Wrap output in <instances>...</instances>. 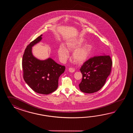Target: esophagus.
<instances>
[{
	"label": "esophagus",
	"instance_id": "obj_1",
	"mask_svg": "<svg viewBox=\"0 0 133 133\" xmlns=\"http://www.w3.org/2000/svg\"><path fill=\"white\" fill-rule=\"evenodd\" d=\"M68 70H69V71L70 72H71V73H73V72H75V69L74 68H69V69H68Z\"/></svg>",
	"mask_w": 133,
	"mask_h": 133
}]
</instances>
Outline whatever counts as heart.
I'll return each instance as SVG.
<instances>
[{
    "instance_id": "heart-1",
    "label": "heart",
    "mask_w": 133,
    "mask_h": 133,
    "mask_svg": "<svg viewBox=\"0 0 133 133\" xmlns=\"http://www.w3.org/2000/svg\"><path fill=\"white\" fill-rule=\"evenodd\" d=\"M85 42L84 39L79 38L78 39L72 40L66 43V47L70 51L75 50L73 53L72 57L75 62L81 64L85 62L90 57L92 53L93 48L91 44H85L82 45ZM57 53L60 59L64 62L69 56L68 49L64 45H60L58 49Z\"/></svg>"
}]
</instances>
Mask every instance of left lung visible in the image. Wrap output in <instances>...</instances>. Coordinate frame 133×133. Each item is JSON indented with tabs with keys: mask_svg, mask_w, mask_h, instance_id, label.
Instances as JSON below:
<instances>
[{
	"mask_svg": "<svg viewBox=\"0 0 133 133\" xmlns=\"http://www.w3.org/2000/svg\"><path fill=\"white\" fill-rule=\"evenodd\" d=\"M112 66V61L109 56L94 57L85 61L80 69L83 76L79 85L80 90L89 94L99 91L105 85Z\"/></svg>",
	"mask_w": 133,
	"mask_h": 133,
	"instance_id": "left-lung-1",
	"label": "left lung"
}]
</instances>
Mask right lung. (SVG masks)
<instances>
[{
  "instance_id": "obj_1",
  "label": "right lung",
  "mask_w": 133,
  "mask_h": 133,
  "mask_svg": "<svg viewBox=\"0 0 133 133\" xmlns=\"http://www.w3.org/2000/svg\"><path fill=\"white\" fill-rule=\"evenodd\" d=\"M42 36L37 37L25 48L22 58L23 78L35 92L48 95L57 90L59 77L64 72L65 66L59 65L51 58L40 60L33 55L32 48L40 42Z\"/></svg>"
}]
</instances>
